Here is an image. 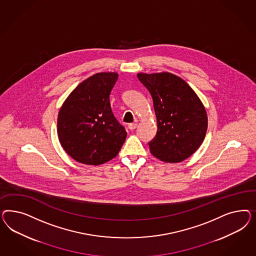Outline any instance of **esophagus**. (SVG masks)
Masks as SVG:
<instances>
[{"mask_svg": "<svg viewBox=\"0 0 256 256\" xmlns=\"http://www.w3.org/2000/svg\"><path fill=\"white\" fill-rule=\"evenodd\" d=\"M128 128L130 130H135L137 128V123H130V124H128Z\"/></svg>", "mask_w": 256, "mask_h": 256, "instance_id": "1", "label": "esophagus"}]
</instances>
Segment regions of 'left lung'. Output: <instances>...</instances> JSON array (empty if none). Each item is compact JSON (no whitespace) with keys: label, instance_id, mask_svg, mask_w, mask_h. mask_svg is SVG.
Returning <instances> with one entry per match:
<instances>
[{"label":"left lung","instance_id":"1","mask_svg":"<svg viewBox=\"0 0 256 256\" xmlns=\"http://www.w3.org/2000/svg\"><path fill=\"white\" fill-rule=\"evenodd\" d=\"M153 100L158 130L148 144L165 162H180L200 148L208 130L206 108L190 86L170 73L137 75Z\"/></svg>","mask_w":256,"mask_h":256}]
</instances>
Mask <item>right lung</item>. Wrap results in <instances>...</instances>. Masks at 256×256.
Returning <instances> with one entry per match:
<instances>
[{
	"mask_svg": "<svg viewBox=\"0 0 256 256\" xmlns=\"http://www.w3.org/2000/svg\"><path fill=\"white\" fill-rule=\"evenodd\" d=\"M118 74L101 72L72 91L58 114L61 146L78 162L100 165L116 156L126 137L114 116L110 94Z\"/></svg>",
	"mask_w": 256,
	"mask_h": 256,
	"instance_id": "right-lung-1",
	"label": "right lung"
}]
</instances>
